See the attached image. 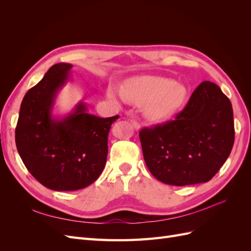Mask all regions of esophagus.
I'll use <instances>...</instances> for the list:
<instances>
[{"label": "esophagus", "mask_w": 251, "mask_h": 251, "mask_svg": "<svg viewBox=\"0 0 251 251\" xmlns=\"http://www.w3.org/2000/svg\"><path fill=\"white\" fill-rule=\"evenodd\" d=\"M131 124H132V126L135 127V130H139L140 128V125H139V123H137V121L136 120H131Z\"/></svg>", "instance_id": "34e87169"}]
</instances>
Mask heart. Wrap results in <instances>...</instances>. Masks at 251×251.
Wrapping results in <instances>:
<instances>
[{
    "mask_svg": "<svg viewBox=\"0 0 251 251\" xmlns=\"http://www.w3.org/2000/svg\"><path fill=\"white\" fill-rule=\"evenodd\" d=\"M121 89L128 101L144 105V116L153 123H162L172 118L187 96L185 86L170 78L151 75L128 78L123 83ZM107 92L112 100L120 97L113 87H109Z\"/></svg>",
    "mask_w": 251,
    "mask_h": 251,
    "instance_id": "heart-1",
    "label": "heart"
}]
</instances>
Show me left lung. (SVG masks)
Returning <instances> with one entry per match:
<instances>
[{
  "label": "left lung",
  "mask_w": 251,
  "mask_h": 251,
  "mask_svg": "<svg viewBox=\"0 0 251 251\" xmlns=\"http://www.w3.org/2000/svg\"><path fill=\"white\" fill-rule=\"evenodd\" d=\"M149 171L165 184L209 181L228 158L234 142L231 102L216 83L203 81L176 119L139 132Z\"/></svg>",
  "instance_id": "left-lung-1"
}]
</instances>
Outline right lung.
I'll use <instances>...</instances> for the list:
<instances>
[{"label":"right lung","mask_w":251,"mask_h":251,"mask_svg":"<svg viewBox=\"0 0 251 251\" xmlns=\"http://www.w3.org/2000/svg\"><path fill=\"white\" fill-rule=\"evenodd\" d=\"M71 64L53 65L23 98L16 127L19 154L32 176L53 191H77L92 184L104 169L108 135L118 115L100 118L80 101L65 117L52 115Z\"/></svg>","instance_id":"obj_1"}]
</instances>
